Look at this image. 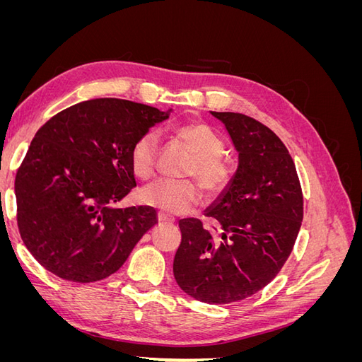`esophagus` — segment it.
I'll use <instances>...</instances> for the list:
<instances>
[{
	"label": "esophagus",
	"mask_w": 362,
	"mask_h": 362,
	"mask_svg": "<svg viewBox=\"0 0 362 362\" xmlns=\"http://www.w3.org/2000/svg\"><path fill=\"white\" fill-rule=\"evenodd\" d=\"M158 223L160 225H166V223H173V218L164 213H158Z\"/></svg>",
	"instance_id": "esophagus-1"
}]
</instances>
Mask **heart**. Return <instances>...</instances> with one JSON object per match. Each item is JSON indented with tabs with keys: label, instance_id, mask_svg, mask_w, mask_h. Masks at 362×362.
<instances>
[{
	"label": "heart",
	"instance_id": "1",
	"mask_svg": "<svg viewBox=\"0 0 362 362\" xmlns=\"http://www.w3.org/2000/svg\"><path fill=\"white\" fill-rule=\"evenodd\" d=\"M182 141L194 152V161L187 175L198 178L202 189L211 196L221 194L233 181V168L223 157L225 141L217 131L206 124H189L175 129ZM160 139L154 131L141 134L129 151L133 173L140 180H148L156 172ZM201 190L193 181L157 180L140 192V201L158 208L169 216L190 211L199 202Z\"/></svg>",
	"mask_w": 362,
	"mask_h": 362
}]
</instances>
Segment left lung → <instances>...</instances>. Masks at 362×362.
Here are the masks:
<instances>
[{
    "label": "left lung",
    "instance_id": "8db88e82",
    "mask_svg": "<svg viewBox=\"0 0 362 362\" xmlns=\"http://www.w3.org/2000/svg\"><path fill=\"white\" fill-rule=\"evenodd\" d=\"M238 152L228 189L205 210L213 221H180L173 259L180 288L205 303H231L258 293L290 257L303 218V196L288 149L254 117L211 112Z\"/></svg>",
    "mask_w": 362,
    "mask_h": 362
}]
</instances>
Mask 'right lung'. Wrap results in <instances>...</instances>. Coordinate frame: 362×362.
<instances>
[{
  "instance_id": "add662e5",
  "label": "right lung",
  "mask_w": 362,
  "mask_h": 362,
  "mask_svg": "<svg viewBox=\"0 0 362 362\" xmlns=\"http://www.w3.org/2000/svg\"><path fill=\"white\" fill-rule=\"evenodd\" d=\"M169 112L117 98L75 104L31 140L15 180L21 238L54 275L105 279L158 223L152 206L113 208L136 187L134 141Z\"/></svg>"
}]
</instances>
